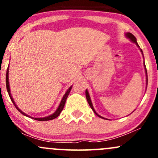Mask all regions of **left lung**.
Instances as JSON below:
<instances>
[{"label": "left lung", "mask_w": 158, "mask_h": 158, "mask_svg": "<svg viewBox=\"0 0 158 158\" xmlns=\"http://www.w3.org/2000/svg\"><path fill=\"white\" fill-rule=\"evenodd\" d=\"M125 35H126V36L128 38H129V39H130V40L131 41H132V42L133 43H135V44H136L137 46H138V47H139L140 48V47H139V45H138V42H137V40H136V38H135V36H134L133 34H132V33H125ZM140 50H141V53L143 54V52H142V49H140ZM144 69H145V73H146V77H147V84H148V75H147V70H146V66H145V63H144ZM85 96H86V99H87V101H88V103H89V106H90V107H91V109H92V111H94V112H95V114H96L97 116H98V117H100V118H104V119H106L105 118H103V117H102V116H100L99 114H98V113L96 112V111H95V109H94V108H93V106H92V101H91V98H90V96H89V92H88V90H85Z\"/></svg>", "instance_id": "left-lung-1"}]
</instances>
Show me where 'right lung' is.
I'll return each instance as SVG.
<instances>
[{
  "label": "right lung",
  "instance_id": "obj_1",
  "mask_svg": "<svg viewBox=\"0 0 158 158\" xmlns=\"http://www.w3.org/2000/svg\"><path fill=\"white\" fill-rule=\"evenodd\" d=\"M8 73H9V68H7V73H6V86H7V92H8L9 96H10L11 101H12V102L14 103V106H15V107H16V109L18 110V111H20V112L21 113V114H23V115H25V116H27V117H29V118H33V119H35V120L41 121V122H45V121L52 120V119L56 118H57L59 115H60V112H61V111H63V108H64L65 103H66V98H67V97H68V95H69L70 91H71L72 86L69 87V89H68V90L66 92V93H65V95H63V98H62L61 102H60V106H59L58 109H56V111L55 112L53 113V114H50V115L47 116V117H44V118H33V117H30V116H29V115H27V114H25L24 112H23V111H22L21 110H20V109H18V107H17V105H16L15 102H14V99H13L12 96H11V94H10V85H9V79H8L9 76H8Z\"/></svg>",
  "mask_w": 158,
  "mask_h": 158
}]
</instances>
